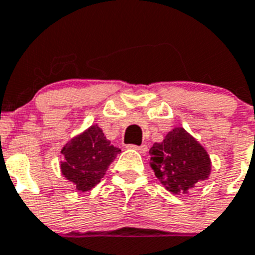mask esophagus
I'll return each instance as SVG.
<instances>
[{
	"label": "esophagus",
	"instance_id": "esophagus-1",
	"mask_svg": "<svg viewBox=\"0 0 255 255\" xmlns=\"http://www.w3.org/2000/svg\"><path fill=\"white\" fill-rule=\"evenodd\" d=\"M130 148H134V150H138L139 152L144 154V152H147V144H140V146H135V144H130Z\"/></svg>",
	"mask_w": 255,
	"mask_h": 255
}]
</instances>
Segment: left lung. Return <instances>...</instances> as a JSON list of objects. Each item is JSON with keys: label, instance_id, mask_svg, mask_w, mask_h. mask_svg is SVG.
Segmentation results:
<instances>
[{"label": "left lung", "instance_id": "1", "mask_svg": "<svg viewBox=\"0 0 255 255\" xmlns=\"http://www.w3.org/2000/svg\"><path fill=\"white\" fill-rule=\"evenodd\" d=\"M150 155L155 176L172 193L187 192L211 174L208 152L183 128H175L163 142L152 144Z\"/></svg>", "mask_w": 255, "mask_h": 255}]
</instances>
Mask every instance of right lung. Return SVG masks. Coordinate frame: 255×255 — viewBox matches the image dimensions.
Masks as SVG:
<instances>
[{
	"mask_svg": "<svg viewBox=\"0 0 255 255\" xmlns=\"http://www.w3.org/2000/svg\"><path fill=\"white\" fill-rule=\"evenodd\" d=\"M121 150L111 144L97 125L72 138L62 148L64 162L60 168L67 180L75 184L77 191L92 189L104 178L108 167Z\"/></svg>",
	"mask_w": 255,
	"mask_h": 255,
	"instance_id": "1",
	"label": "right lung"
}]
</instances>
